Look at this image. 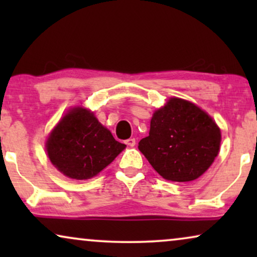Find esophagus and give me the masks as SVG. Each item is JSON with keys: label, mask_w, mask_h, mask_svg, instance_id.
<instances>
[{"label": "esophagus", "mask_w": 257, "mask_h": 257, "mask_svg": "<svg viewBox=\"0 0 257 257\" xmlns=\"http://www.w3.org/2000/svg\"><path fill=\"white\" fill-rule=\"evenodd\" d=\"M125 144H126V145H127V146H130V147H133V146L136 145V139H135V138H130V139L126 140Z\"/></svg>", "instance_id": "34e87169"}]
</instances>
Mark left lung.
Segmentation results:
<instances>
[{"instance_id":"obj_1","label":"left lung","mask_w":257,"mask_h":257,"mask_svg":"<svg viewBox=\"0 0 257 257\" xmlns=\"http://www.w3.org/2000/svg\"><path fill=\"white\" fill-rule=\"evenodd\" d=\"M220 143V128L206 112L187 100L171 98L154 112L150 135L140 140L138 149L164 179L186 182L208 170Z\"/></svg>"}]
</instances>
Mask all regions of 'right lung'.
Returning a JSON list of instances; mask_svg holds the SVG:
<instances>
[{"label": "right lung", "mask_w": 257, "mask_h": 257, "mask_svg": "<svg viewBox=\"0 0 257 257\" xmlns=\"http://www.w3.org/2000/svg\"><path fill=\"white\" fill-rule=\"evenodd\" d=\"M92 112L77 107L66 113L47 142L48 156L58 171L83 180L97 175L125 149Z\"/></svg>", "instance_id": "1"}]
</instances>
